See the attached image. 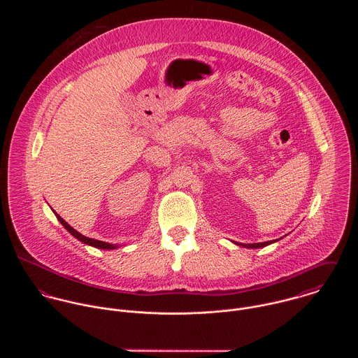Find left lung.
<instances>
[{
	"label": "left lung",
	"mask_w": 358,
	"mask_h": 358,
	"mask_svg": "<svg viewBox=\"0 0 358 358\" xmlns=\"http://www.w3.org/2000/svg\"><path fill=\"white\" fill-rule=\"evenodd\" d=\"M280 240V238H278ZM278 240H271V241H266V243H254V244H241V243H236V241H233L236 245H238V247H243V248H251V250H256V248H263V247H267V245H270V244H273V243H277Z\"/></svg>",
	"instance_id": "1"
}]
</instances>
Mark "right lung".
Here are the masks:
<instances>
[{
  "label": "right lung",
  "mask_w": 358,
  "mask_h": 358,
  "mask_svg": "<svg viewBox=\"0 0 358 358\" xmlns=\"http://www.w3.org/2000/svg\"><path fill=\"white\" fill-rule=\"evenodd\" d=\"M53 210V209H52ZM53 213H55V216L57 217V220L63 224V227L73 236V237H76L78 241H81V243H84V244H87V245H91V247H94V248H98V250H107V251H110V250H115V248H118L120 245H115V244H108V243H104V241H99V240H94V238H90V237H85V236H83L81 233H78L76 229H73L64 219H62L55 210H53Z\"/></svg>",
  "instance_id": "add662e5"
}]
</instances>
